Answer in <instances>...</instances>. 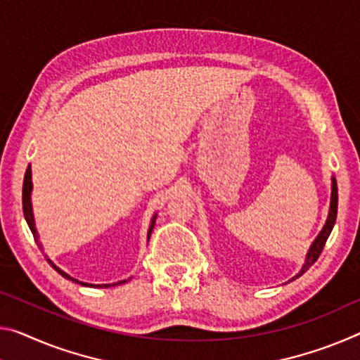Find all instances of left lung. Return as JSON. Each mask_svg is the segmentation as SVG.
Returning <instances> with one entry per match:
<instances>
[{
  "label": "left lung",
  "mask_w": 360,
  "mask_h": 360,
  "mask_svg": "<svg viewBox=\"0 0 360 360\" xmlns=\"http://www.w3.org/2000/svg\"><path fill=\"white\" fill-rule=\"evenodd\" d=\"M336 213H338V187H336L335 178H332V202H330V213H328L327 222H325L323 229L321 231V233H319L316 240H314V243L311 245L309 252H307V255H306L304 266L301 267V271H300L298 274H296V276L292 278V281H295V278H298L300 276H303V274H304L307 269H309V267L314 264V262L317 261L319 256H321L322 250H323V247H325V242H327L330 232H332L333 226H335Z\"/></svg>",
  "instance_id": "obj_1"
}]
</instances>
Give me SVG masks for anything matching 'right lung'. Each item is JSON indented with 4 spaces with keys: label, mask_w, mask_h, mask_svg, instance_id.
<instances>
[{
    "label": "right lung",
    "mask_w": 360,
    "mask_h": 360,
    "mask_svg": "<svg viewBox=\"0 0 360 360\" xmlns=\"http://www.w3.org/2000/svg\"><path fill=\"white\" fill-rule=\"evenodd\" d=\"M30 193H32V169H30V167L27 168V171H25V176H24V186H22V208H24V216H25V221H27V224H28V227H30V231H32V233H33V237H35V240L38 242V233H37V229H35V221H33V213H32V202H30ZM153 226H155V216H153V219H152V224H150V227H149V237H150V233H152V229H153ZM38 247H41V243H38ZM48 262L51 266L54 267V269L60 274L62 277H65V278H68V281H73V282H77V283H82V285H89V287H99V288H102V287H113V285H120V283H124L127 281H120V282H117V283H105V285H93V283H84V282H78V281H75V278H72L70 276H68V274H65L64 271H60L59 267H57L56 264H53V261L51 259H48Z\"/></svg>",
    "instance_id": "obj_1"
}]
</instances>
